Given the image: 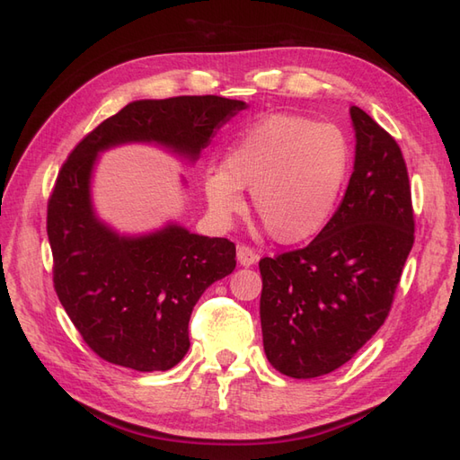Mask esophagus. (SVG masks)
I'll return each mask as SVG.
<instances>
[{"label":"esophagus","instance_id":"obj_1","mask_svg":"<svg viewBox=\"0 0 460 460\" xmlns=\"http://www.w3.org/2000/svg\"><path fill=\"white\" fill-rule=\"evenodd\" d=\"M258 258L261 256H258V252L254 249H251V246L241 244L237 249V261L241 266H252L258 262Z\"/></svg>","mask_w":460,"mask_h":460}]
</instances>
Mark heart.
<instances>
[{"label": "heart", "instance_id": "1", "mask_svg": "<svg viewBox=\"0 0 460 460\" xmlns=\"http://www.w3.org/2000/svg\"><path fill=\"white\" fill-rule=\"evenodd\" d=\"M351 167V146L336 124L301 114H268L227 149L204 176V194L217 219L243 208L241 188L270 237L293 244L331 221Z\"/></svg>", "mask_w": 460, "mask_h": 460}]
</instances>
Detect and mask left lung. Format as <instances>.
Wrapping results in <instances>:
<instances>
[{
  "mask_svg": "<svg viewBox=\"0 0 460 460\" xmlns=\"http://www.w3.org/2000/svg\"><path fill=\"white\" fill-rule=\"evenodd\" d=\"M349 116L356 161L334 216L305 249L258 264L266 358L293 379L342 367L379 331L414 244L402 151L359 107Z\"/></svg>",
  "mask_w": 460,
  "mask_h": 460,
  "instance_id": "1",
  "label": "left lung"
}]
</instances>
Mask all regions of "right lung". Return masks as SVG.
Segmentation results:
<instances>
[{
	"mask_svg": "<svg viewBox=\"0 0 460 460\" xmlns=\"http://www.w3.org/2000/svg\"><path fill=\"white\" fill-rule=\"evenodd\" d=\"M246 102L204 95L126 104L79 141L58 172L46 231L54 289L85 344L104 361L167 371L190 348L198 299L229 276L234 244L167 223L147 234L116 233L91 199L97 155L124 144H155L194 163L217 129Z\"/></svg>",
	"mask_w": 460,
	"mask_h": 460,
	"instance_id": "obj_1",
	"label": "right lung"
}]
</instances>
